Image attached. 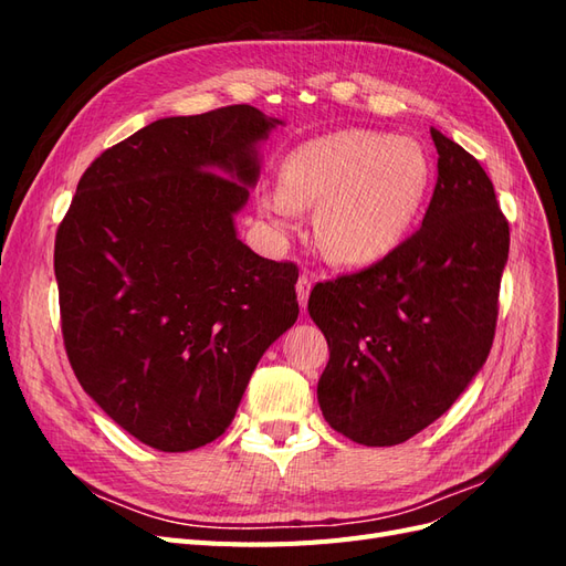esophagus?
<instances>
[{"instance_id": "esophagus-1", "label": "esophagus", "mask_w": 566, "mask_h": 566, "mask_svg": "<svg viewBox=\"0 0 566 566\" xmlns=\"http://www.w3.org/2000/svg\"><path fill=\"white\" fill-rule=\"evenodd\" d=\"M310 293H312V276H310V273H302L300 281H297V300H300L302 306H306Z\"/></svg>"}]
</instances>
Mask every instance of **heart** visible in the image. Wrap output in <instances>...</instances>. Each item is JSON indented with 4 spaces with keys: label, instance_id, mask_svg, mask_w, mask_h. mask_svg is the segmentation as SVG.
<instances>
[{
    "label": "heart",
    "instance_id": "obj_1",
    "mask_svg": "<svg viewBox=\"0 0 566 566\" xmlns=\"http://www.w3.org/2000/svg\"><path fill=\"white\" fill-rule=\"evenodd\" d=\"M430 188V158L410 136L342 129L287 153L281 186L264 188L262 212L290 229L318 208L316 241L337 264H370L397 248Z\"/></svg>",
    "mask_w": 566,
    "mask_h": 566
}]
</instances>
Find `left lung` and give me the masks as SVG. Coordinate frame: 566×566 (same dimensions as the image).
I'll return each instance as SVG.
<instances>
[{
	"label": "left lung",
	"mask_w": 566,
	"mask_h": 566,
	"mask_svg": "<svg viewBox=\"0 0 566 566\" xmlns=\"http://www.w3.org/2000/svg\"><path fill=\"white\" fill-rule=\"evenodd\" d=\"M430 132L439 177L422 227L378 264L310 295L331 349L321 413L364 447H397L441 418L493 345L507 219L482 165Z\"/></svg>",
	"instance_id": "8db88e82"
}]
</instances>
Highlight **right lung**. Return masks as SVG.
<instances>
[{
    "mask_svg": "<svg viewBox=\"0 0 566 566\" xmlns=\"http://www.w3.org/2000/svg\"><path fill=\"white\" fill-rule=\"evenodd\" d=\"M279 125L245 104L156 119L87 167L56 231L71 366L150 449L224 434L262 354L297 321V266L252 252L233 221Z\"/></svg>",
    "mask_w": 566,
    "mask_h": 566,
    "instance_id": "1",
    "label": "right lung"
}]
</instances>
